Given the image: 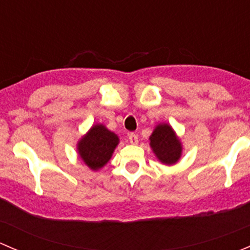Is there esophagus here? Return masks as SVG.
<instances>
[{"label":"esophagus","instance_id":"34e87169","mask_svg":"<svg viewBox=\"0 0 250 250\" xmlns=\"http://www.w3.org/2000/svg\"><path fill=\"white\" fill-rule=\"evenodd\" d=\"M128 141H130L131 144H137L138 143V136L133 132L128 133Z\"/></svg>","mask_w":250,"mask_h":250}]
</instances>
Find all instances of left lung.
Returning a JSON list of instances; mask_svg holds the SVG:
<instances>
[{
    "label": "left lung",
    "instance_id": "1",
    "mask_svg": "<svg viewBox=\"0 0 250 250\" xmlns=\"http://www.w3.org/2000/svg\"><path fill=\"white\" fill-rule=\"evenodd\" d=\"M150 146L159 161L165 165H173L182 156V143L173 128L168 124H159L149 137Z\"/></svg>",
    "mask_w": 250,
    "mask_h": 250
}]
</instances>
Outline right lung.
<instances>
[{"label": "right lung", "instance_id": "add662e5", "mask_svg": "<svg viewBox=\"0 0 250 250\" xmlns=\"http://www.w3.org/2000/svg\"><path fill=\"white\" fill-rule=\"evenodd\" d=\"M119 144V137L109 131L104 125L96 124L92 126L85 136L77 144L79 158L92 171L102 168Z\"/></svg>", "mask_w": 250, "mask_h": 250}]
</instances>
